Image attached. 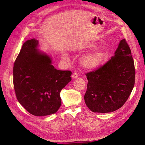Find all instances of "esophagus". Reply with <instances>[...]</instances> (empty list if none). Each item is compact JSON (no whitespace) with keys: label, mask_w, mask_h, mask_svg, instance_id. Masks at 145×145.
Masks as SVG:
<instances>
[{"label":"esophagus","mask_w":145,"mask_h":145,"mask_svg":"<svg viewBox=\"0 0 145 145\" xmlns=\"http://www.w3.org/2000/svg\"><path fill=\"white\" fill-rule=\"evenodd\" d=\"M72 77L73 78H78V73L76 72H73V74H72Z\"/></svg>","instance_id":"1"}]
</instances>
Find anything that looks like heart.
<instances>
[{
    "mask_svg": "<svg viewBox=\"0 0 145 145\" xmlns=\"http://www.w3.org/2000/svg\"><path fill=\"white\" fill-rule=\"evenodd\" d=\"M62 57L65 60H68L69 58L66 54H63ZM104 58L105 54L103 52L100 50H97L83 58L82 60V65L86 69H93L102 63Z\"/></svg>",
    "mask_w": 145,
    "mask_h": 145,
    "instance_id": "obj_1",
    "label": "heart"
}]
</instances>
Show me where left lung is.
Instances as JSON below:
<instances>
[{"label": "left lung", "instance_id": "obj_1", "mask_svg": "<svg viewBox=\"0 0 145 145\" xmlns=\"http://www.w3.org/2000/svg\"><path fill=\"white\" fill-rule=\"evenodd\" d=\"M87 89L84 99L93 112L109 113L120 108L134 87L135 69L130 48L125 39L106 63L86 73Z\"/></svg>", "mask_w": 145, "mask_h": 145}]
</instances>
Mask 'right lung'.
<instances>
[{
	"mask_svg": "<svg viewBox=\"0 0 145 145\" xmlns=\"http://www.w3.org/2000/svg\"><path fill=\"white\" fill-rule=\"evenodd\" d=\"M37 46L34 39L24 43L14 65L13 83L18 102L30 114L42 116L59 109L60 91L72 80V72L55 69Z\"/></svg>",
	"mask_w": 145,
	"mask_h": 145,
	"instance_id": "1",
	"label": "right lung"
}]
</instances>
